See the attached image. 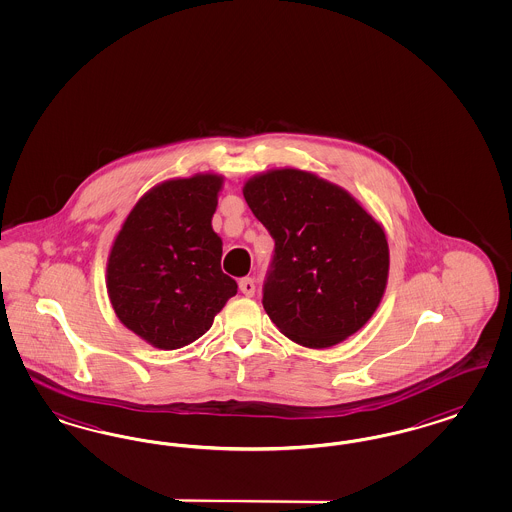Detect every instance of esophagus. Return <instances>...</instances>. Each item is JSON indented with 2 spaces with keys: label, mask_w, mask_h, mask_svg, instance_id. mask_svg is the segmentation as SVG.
<instances>
[{
  "label": "esophagus",
  "mask_w": 512,
  "mask_h": 512,
  "mask_svg": "<svg viewBox=\"0 0 512 512\" xmlns=\"http://www.w3.org/2000/svg\"><path fill=\"white\" fill-rule=\"evenodd\" d=\"M239 290H241L245 296H254V292H256V283H254V279H250V277L241 279V281H239Z\"/></svg>",
  "instance_id": "esophagus-1"
}]
</instances>
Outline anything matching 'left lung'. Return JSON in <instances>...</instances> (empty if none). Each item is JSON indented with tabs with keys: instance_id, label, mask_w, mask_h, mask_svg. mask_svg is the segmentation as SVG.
<instances>
[{
	"instance_id": "left-lung-1",
	"label": "left lung",
	"mask_w": 512,
	"mask_h": 512,
	"mask_svg": "<svg viewBox=\"0 0 512 512\" xmlns=\"http://www.w3.org/2000/svg\"><path fill=\"white\" fill-rule=\"evenodd\" d=\"M243 195L275 241L262 303L286 338L324 349L370 321L385 292L389 247L355 197L298 169L252 176Z\"/></svg>"
}]
</instances>
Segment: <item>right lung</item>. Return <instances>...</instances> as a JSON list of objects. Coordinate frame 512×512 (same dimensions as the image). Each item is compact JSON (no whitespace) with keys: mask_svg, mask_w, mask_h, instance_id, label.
I'll use <instances>...</instances> for the list:
<instances>
[{"mask_svg":"<svg viewBox=\"0 0 512 512\" xmlns=\"http://www.w3.org/2000/svg\"><path fill=\"white\" fill-rule=\"evenodd\" d=\"M224 178L167 180L129 212L108 258V296L117 319L157 349L201 338L237 283L222 267L212 214Z\"/></svg>","mask_w":512,"mask_h":512,"instance_id":"obj_1","label":"right lung"}]
</instances>
